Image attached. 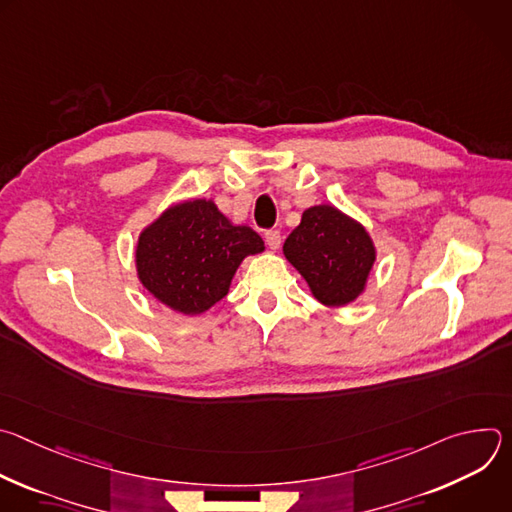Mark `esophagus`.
Wrapping results in <instances>:
<instances>
[{"label":"esophagus","mask_w":512,"mask_h":512,"mask_svg":"<svg viewBox=\"0 0 512 512\" xmlns=\"http://www.w3.org/2000/svg\"><path fill=\"white\" fill-rule=\"evenodd\" d=\"M265 243H267L269 249L277 251L279 245H281V235H279V231H267V233H265Z\"/></svg>","instance_id":"1"}]
</instances>
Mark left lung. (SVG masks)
Instances as JSON below:
<instances>
[{
    "label": "left lung",
    "instance_id": "8db88e82",
    "mask_svg": "<svg viewBox=\"0 0 512 512\" xmlns=\"http://www.w3.org/2000/svg\"><path fill=\"white\" fill-rule=\"evenodd\" d=\"M283 255L320 304L342 308L367 289L377 247L356 218L332 204H316L304 210L300 227L285 239Z\"/></svg>",
    "mask_w": 512,
    "mask_h": 512
}]
</instances>
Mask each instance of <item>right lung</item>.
I'll return each mask as SVG.
<instances>
[{
  "mask_svg": "<svg viewBox=\"0 0 512 512\" xmlns=\"http://www.w3.org/2000/svg\"><path fill=\"white\" fill-rule=\"evenodd\" d=\"M263 251V239L233 225L212 198H190L143 227L135 271L154 300L172 312L198 316L229 294L243 259Z\"/></svg>",
  "mask_w": 512,
  "mask_h": 512,
  "instance_id": "obj_1",
  "label": "right lung"
}]
</instances>
